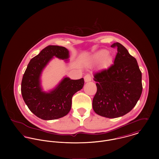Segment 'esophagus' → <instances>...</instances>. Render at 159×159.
Segmentation results:
<instances>
[{"label": "esophagus", "mask_w": 159, "mask_h": 159, "mask_svg": "<svg viewBox=\"0 0 159 159\" xmlns=\"http://www.w3.org/2000/svg\"><path fill=\"white\" fill-rule=\"evenodd\" d=\"M84 81H85L86 83L89 82V81H91V80H92V76H91V75H90L89 74H87L84 76Z\"/></svg>", "instance_id": "esophagus-1"}]
</instances>
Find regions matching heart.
Returning a JSON list of instances; mask_svg holds the SVG:
<instances>
[{"mask_svg": "<svg viewBox=\"0 0 159 159\" xmlns=\"http://www.w3.org/2000/svg\"><path fill=\"white\" fill-rule=\"evenodd\" d=\"M107 54V51H106V50H102V51H99L97 53L96 56L97 57H104Z\"/></svg>", "mask_w": 159, "mask_h": 159, "instance_id": "heart-1", "label": "heart"}]
</instances>
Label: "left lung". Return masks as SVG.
Listing matches in <instances>:
<instances>
[{
	"instance_id": "obj_1",
	"label": "left lung",
	"mask_w": 159,
	"mask_h": 159,
	"mask_svg": "<svg viewBox=\"0 0 159 159\" xmlns=\"http://www.w3.org/2000/svg\"><path fill=\"white\" fill-rule=\"evenodd\" d=\"M113 64L93 75L97 92L92 107L95 113L108 118H116L130 112L139 99L142 90V75L136 59L117 42Z\"/></svg>"
}]
</instances>
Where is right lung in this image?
<instances>
[{
  "label": "right lung",
  "mask_w": 159,
  "mask_h": 159,
  "mask_svg": "<svg viewBox=\"0 0 159 159\" xmlns=\"http://www.w3.org/2000/svg\"><path fill=\"white\" fill-rule=\"evenodd\" d=\"M54 56L67 61L68 50L63 46H46L30 60L21 82L24 102L31 112L43 120H54L66 116L71 110L73 95L81 90L84 84L83 78L74 80L66 77L54 90L42 91L40 76Z\"/></svg>",
  "instance_id": "right-lung-1"
}]
</instances>
